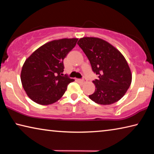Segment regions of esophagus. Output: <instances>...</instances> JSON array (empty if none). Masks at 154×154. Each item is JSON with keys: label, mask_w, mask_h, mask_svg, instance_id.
I'll use <instances>...</instances> for the list:
<instances>
[{"label": "esophagus", "mask_w": 154, "mask_h": 154, "mask_svg": "<svg viewBox=\"0 0 154 154\" xmlns=\"http://www.w3.org/2000/svg\"><path fill=\"white\" fill-rule=\"evenodd\" d=\"M78 81H79V82L81 83H83H83H86L87 82V79H79V80H78Z\"/></svg>", "instance_id": "obj_1"}]
</instances>
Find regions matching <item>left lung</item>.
I'll return each instance as SVG.
<instances>
[{"label": "left lung", "instance_id": "8db88e82", "mask_svg": "<svg viewBox=\"0 0 154 154\" xmlns=\"http://www.w3.org/2000/svg\"><path fill=\"white\" fill-rule=\"evenodd\" d=\"M77 44L88 57L92 71L98 75V79L93 81L96 89L89 98L99 105L118 102L132 82L131 71L124 56L100 38L83 37Z\"/></svg>", "mask_w": 154, "mask_h": 154}]
</instances>
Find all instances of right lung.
Wrapping results in <instances>:
<instances>
[{"label": "right lung", "instance_id": "right-lung-1", "mask_svg": "<svg viewBox=\"0 0 154 154\" xmlns=\"http://www.w3.org/2000/svg\"><path fill=\"white\" fill-rule=\"evenodd\" d=\"M77 38H62L44 44L26 60L21 82L31 100L41 105L56 103L73 82L64 71L63 60L76 45Z\"/></svg>", "mask_w": 154, "mask_h": 154}]
</instances>
